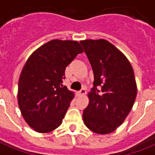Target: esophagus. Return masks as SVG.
<instances>
[{
  "instance_id": "esophagus-1",
  "label": "esophagus",
  "mask_w": 155,
  "mask_h": 155,
  "mask_svg": "<svg viewBox=\"0 0 155 155\" xmlns=\"http://www.w3.org/2000/svg\"><path fill=\"white\" fill-rule=\"evenodd\" d=\"M85 93H86V89H85V88H82V89H81L80 91L78 92V95L83 96V95H85Z\"/></svg>"
}]
</instances>
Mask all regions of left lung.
I'll list each match as a JSON object with an SVG mask.
<instances>
[{
	"label": "left lung",
	"instance_id": "8db88e82",
	"mask_svg": "<svg viewBox=\"0 0 155 155\" xmlns=\"http://www.w3.org/2000/svg\"><path fill=\"white\" fill-rule=\"evenodd\" d=\"M80 43L94 74L83 120L91 131L108 134L122 124L135 103L137 87L132 66L108 41L87 39Z\"/></svg>",
	"mask_w": 155,
	"mask_h": 155
}]
</instances>
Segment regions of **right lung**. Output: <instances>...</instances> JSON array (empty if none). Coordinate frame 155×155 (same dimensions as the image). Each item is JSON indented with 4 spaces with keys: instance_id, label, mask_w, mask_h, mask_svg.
Returning a JSON list of instances; mask_svg holds the SVG:
<instances>
[{
    "instance_id": "right-lung-1",
    "label": "right lung",
    "mask_w": 155,
    "mask_h": 155,
    "mask_svg": "<svg viewBox=\"0 0 155 155\" xmlns=\"http://www.w3.org/2000/svg\"><path fill=\"white\" fill-rule=\"evenodd\" d=\"M83 50L77 41H49L34 51L24 65L18 85L23 117L35 131L50 132L62 124L74 98L62 82L65 70Z\"/></svg>"
}]
</instances>
